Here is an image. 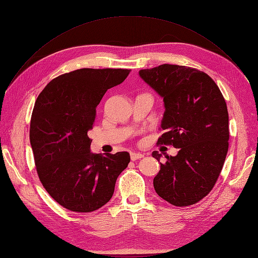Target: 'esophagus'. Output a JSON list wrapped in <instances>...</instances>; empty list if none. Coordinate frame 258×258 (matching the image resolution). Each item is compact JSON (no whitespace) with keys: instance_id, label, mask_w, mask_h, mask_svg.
<instances>
[{"instance_id":"esophagus-1","label":"esophagus","mask_w":258,"mask_h":258,"mask_svg":"<svg viewBox=\"0 0 258 258\" xmlns=\"http://www.w3.org/2000/svg\"><path fill=\"white\" fill-rule=\"evenodd\" d=\"M143 157H144V155L141 153H131V159L133 161L141 159V158H143Z\"/></svg>"}]
</instances>
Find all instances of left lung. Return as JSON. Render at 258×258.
Listing matches in <instances>:
<instances>
[{"label":"left lung","mask_w":258,"mask_h":258,"mask_svg":"<svg viewBox=\"0 0 258 258\" xmlns=\"http://www.w3.org/2000/svg\"><path fill=\"white\" fill-rule=\"evenodd\" d=\"M141 79L163 98L158 144L179 149L165 156L154 178L156 193L176 207L197 204L215 185L229 149V114L220 89L204 72L162 64L139 72ZM160 161L161 154L154 151Z\"/></svg>","instance_id":"left-lung-1"}]
</instances>
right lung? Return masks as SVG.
Listing matches in <instances>:
<instances>
[{"label": "right lung", "instance_id": "add662e5", "mask_svg": "<svg viewBox=\"0 0 258 258\" xmlns=\"http://www.w3.org/2000/svg\"><path fill=\"white\" fill-rule=\"evenodd\" d=\"M130 72L77 70L54 78L37 98L29 130L37 172L47 193L67 210L88 213L103 207L127 167V152L93 154L87 133L107 89Z\"/></svg>", "mask_w": 258, "mask_h": 258}]
</instances>
